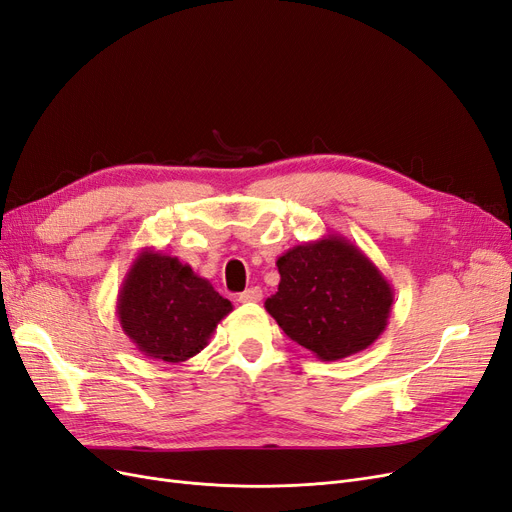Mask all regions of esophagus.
I'll list each match as a JSON object with an SVG mask.
<instances>
[{"label": "esophagus", "mask_w": 512, "mask_h": 512, "mask_svg": "<svg viewBox=\"0 0 512 512\" xmlns=\"http://www.w3.org/2000/svg\"><path fill=\"white\" fill-rule=\"evenodd\" d=\"M239 302H260L262 300V290L260 288H248L245 292L239 294Z\"/></svg>", "instance_id": "34e87169"}]
</instances>
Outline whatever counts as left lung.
Here are the masks:
<instances>
[{
  "mask_svg": "<svg viewBox=\"0 0 512 512\" xmlns=\"http://www.w3.org/2000/svg\"><path fill=\"white\" fill-rule=\"evenodd\" d=\"M279 288L264 309L321 361L361 353L386 330L395 292L357 245L338 233L277 258Z\"/></svg>",
  "mask_w": 512,
  "mask_h": 512,
  "instance_id": "left-lung-1",
  "label": "left lung"
}]
</instances>
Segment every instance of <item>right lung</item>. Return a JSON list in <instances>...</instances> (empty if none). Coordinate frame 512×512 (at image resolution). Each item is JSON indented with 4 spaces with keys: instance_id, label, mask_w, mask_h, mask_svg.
I'll use <instances>...</instances> for the list:
<instances>
[{
    "instance_id": "add662e5",
    "label": "right lung",
    "mask_w": 512,
    "mask_h": 512,
    "mask_svg": "<svg viewBox=\"0 0 512 512\" xmlns=\"http://www.w3.org/2000/svg\"><path fill=\"white\" fill-rule=\"evenodd\" d=\"M233 311L208 279L178 258L142 250L117 294V319L136 349L157 361L182 363L208 346Z\"/></svg>"
}]
</instances>
